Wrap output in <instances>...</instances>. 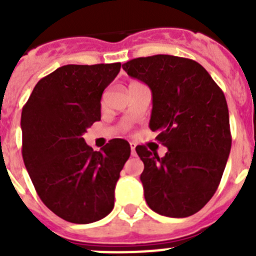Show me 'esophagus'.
I'll return each instance as SVG.
<instances>
[{"instance_id": "34e87169", "label": "esophagus", "mask_w": 256, "mask_h": 256, "mask_svg": "<svg viewBox=\"0 0 256 256\" xmlns=\"http://www.w3.org/2000/svg\"><path fill=\"white\" fill-rule=\"evenodd\" d=\"M130 152H132L133 156L136 155V144H130Z\"/></svg>"}]
</instances>
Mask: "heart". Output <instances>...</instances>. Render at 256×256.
Returning a JSON list of instances; mask_svg holds the SVG:
<instances>
[{"mask_svg":"<svg viewBox=\"0 0 256 256\" xmlns=\"http://www.w3.org/2000/svg\"><path fill=\"white\" fill-rule=\"evenodd\" d=\"M132 83H133V82H132Z\"/></svg>","mask_w":256,"mask_h":256,"instance_id":"b5f03b06","label":"heart"}]
</instances>
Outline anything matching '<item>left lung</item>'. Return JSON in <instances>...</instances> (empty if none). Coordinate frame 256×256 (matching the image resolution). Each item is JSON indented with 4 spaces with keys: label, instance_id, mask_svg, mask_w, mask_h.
<instances>
[{
    "label": "left lung",
    "instance_id": "1",
    "mask_svg": "<svg viewBox=\"0 0 256 256\" xmlns=\"http://www.w3.org/2000/svg\"><path fill=\"white\" fill-rule=\"evenodd\" d=\"M152 92L150 130L168 152L159 158L146 146L144 198L154 212L186 218L201 210L220 183L232 144L223 91L195 60L172 55L137 58L123 64Z\"/></svg>",
    "mask_w": 256,
    "mask_h": 256
}]
</instances>
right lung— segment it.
<instances>
[{"instance_id":"right-lung-1","label":"right lung","mask_w":256,"mask_h":256,"mask_svg":"<svg viewBox=\"0 0 256 256\" xmlns=\"http://www.w3.org/2000/svg\"><path fill=\"white\" fill-rule=\"evenodd\" d=\"M120 62L64 65L36 84L22 112V160L44 204L64 220L87 224L114 208V190L130 155L126 140L94 151L82 136L101 119V96Z\"/></svg>"}]
</instances>
